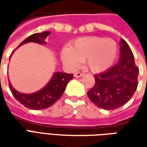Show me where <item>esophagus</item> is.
<instances>
[{
    "label": "esophagus",
    "mask_w": 147,
    "mask_h": 147,
    "mask_svg": "<svg viewBox=\"0 0 147 147\" xmlns=\"http://www.w3.org/2000/svg\"><path fill=\"white\" fill-rule=\"evenodd\" d=\"M84 75V74L83 73H81V72H77L75 73L74 74V76L75 77V78H80V77H82Z\"/></svg>",
    "instance_id": "34e87169"
}]
</instances>
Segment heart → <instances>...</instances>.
<instances>
[{
	"mask_svg": "<svg viewBox=\"0 0 147 147\" xmlns=\"http://www.w3.org/2000/svg\"><path fill=\"white\" fill-rule=\"evenodd\" d=\"M118 46L111 38L85 37L76 40L62 51L61 57L69 67H76L80 62L85 63L89 69L95 73L106 70L114 64Z\"/></svg>",
	"mask_w": 147,
	"mask_h": 147,
	"instance_id": "obj_1",
	"label": "heart"
}]
</instances>
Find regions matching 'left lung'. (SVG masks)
<instances>
[{
	"label": "left lung",
	"mask_w": 147,
	"mask_h": 147,
	"mask_svg": "<svg viewBox=\"0 0 147 147\" xmlns=\"http://www.w3.org/2000/svg\"><path fill=\"white\" fill-rule=\"evenodd\" d=\"M119 62L104 73L95 75V85L88 92L90 100L104 110L125 105L136 92L139 69L127 43L121 39Z\"/></svg>",
	"instance_id": "8db88e82"
}]
</instances>
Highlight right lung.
<instances>
[{"mask_svg":"<svg viewBox=\"0 0 147 147\" xmlns=\"http://www.w3.org/2000/svg\"><path fill=\"white\" fill-rule=\"evenodd\" d=\"M50 33H51L50 32L34 33L30 37L26 38L25 40H24L20 43L19 47L29 42L46 44L45 39L50 35ZM73 78L74 75L71 74L60 73V72L55 73L51 80L48 82V84L46 87H44L42 89H41L37 92L32 94L20 93L12 88L9 82V86L14 98L23 105L32 110H42L51 106L61 97V96L65 92L68 82L71 79H73Z\"/></svg>","mask_w":147,"mask_h":147,"instance_id":"right-lung-1","label":"right lung"}]
</instances>
